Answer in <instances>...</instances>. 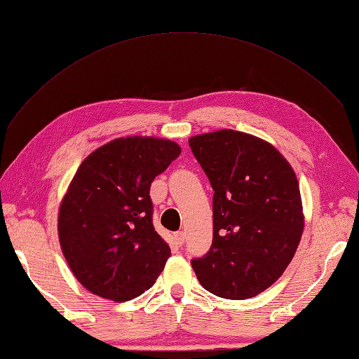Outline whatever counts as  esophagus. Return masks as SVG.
Listing matches in <instances>:
<instances>
[{"label":"esophagus","instance_id":"obj_1","mask_svg":"<svg viewBox=\"0 0 359 359\" xmlns=\"http://www.w3.org/2000/svg\"><path fill=\"white\" fill-rule=\"evenodd\" d=\"M174 238H175V242H177L179 245H184V242H185V233H184V231H177V233L174 234Z\"/></svg>","mask_w":359,"mask_h":359}]
</instances>
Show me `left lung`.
<instances>
[{"instance_id": "8db88e82", "label": "left lung", "mask_w": 359, "mask_h": 359, "mask_svg": "<svg viewBox=\"0 0 359 359\" xmlns=\"http://www.w3.org/2000/svg\"><path fill=\"white\" fill-rule=\"evenodd\" d=\"M214 188V239L193 259L199 283L220 297L248 299L278 280L304 231L296 174L264 139L218 130L188 139Z\"/></svg>"}]
</instances>
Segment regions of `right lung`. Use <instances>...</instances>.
I'll list each match as a JSON object with an SVG mask.
<instances>
[{"instance_id": "1", "label": "right lung", "mask_w": 359, "mask_h": 359, "mask_svg": "<svg viewBox=\"0 0 359 359\" xmlns=\"http://www.w3.org/2000/svg\"><path fill=\"white\" fill-rule=\"evenodd\" d=\"M180 151L169 139L118 137L79 166L58 209V239L90 293L135 299L165 269L171 248L151 223L150 185Z\"/></svg>"}]
</instances>
